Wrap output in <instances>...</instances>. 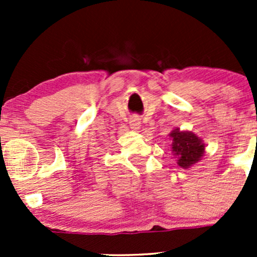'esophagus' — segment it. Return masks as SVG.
Here are the masks:
<instances>
[{"label":"esophagus","instance_id":"esophagus-1","mask_svg":"<svg viewBox=\"0 0 257 257\" xmlns=\"http://www.w3.org/2000/svg\"><path fill=\"white\" fill-rule=\"evenodd\" d=\"M129 125H131L133 131H139V128H141V119L138 116H133L131 121H129Z\"/></svg>","mask_w":257,"mask_h":257}]
</instances>
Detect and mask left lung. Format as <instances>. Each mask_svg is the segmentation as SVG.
I'll return each mask as SVG.
<instances>
[{
  "instance_id": "obj_1",
  "label": "left lung",
  "mask_w": 257,
  "mask_h": 257,
  "mask_svg": "<svg viewBox=\"0 0 257 257\" xmlns=\"http://www.w3.org/2000/svg\"><path fill=\"white\" fill-rule=\"evenodd\" d=\"M172 138V152L178 158L179 167L188 169L201 160L205 153V144L200 137L189 131L177 128L169 134Z\"/></svg>"
}]
</instances>
